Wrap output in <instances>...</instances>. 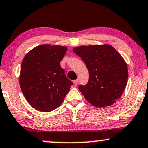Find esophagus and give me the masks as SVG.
<instances>
[{
  "instance_id": "34e87169",
  "label": "esophagus",
  "mask_w": 148,
  "mask_h": 148,
  "mask_svg": "<svg viewBox=\"0 0 148 148\" xmlns=\"http://www.w3.org/2000/svg\"><path fill=\"white\" fill-rule=\"evenodd\" d=\"M73 83H74L75 86H77V85L78 84V83H79V80H78V79H75V80H74V81H73Z\"/></svg>"
}]
</instances>
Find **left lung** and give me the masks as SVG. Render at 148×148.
I'll list each match as a JSON object with an SVG mask.
<instances>
[{
  "label": "left lung",
  "instance_id": "left-lung-1",
  "mask_svg": "<svg viewBox=\"0 0 148 148\" xmlns=\"http://www.w3.org/2000/svg\"><path fill=\"white\" fill-rule=\"evenodd\" d=\"M73 51L88 70V83L78 87L85 99L99 108L115 103L123 93L128 77L127 64L121 55L109 45L81 46Z\"/></svg>",
  "mask_w": 148,
  "mask_h": 148
}]
</instances>
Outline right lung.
I'll return each instance as SVG.
<instances>
[{
	"label": "right lung",
	"mask_w": 148,
	"mask_h": 148,
	"mask_svg": "<svg viewBox=\"0 0 148 148\" xmlns=\"http://www.w3.org/2000/svg\"><path fill=\"white\" fill-rule=\"evenodd\" d=\"M66 47L42 45L22 62L20 86L25 99L36 110L50 112L62 104L73 83L60 66Z\"/></svg>",
	"instance_id": "add662e5"
}]
</instances>
